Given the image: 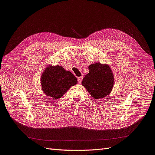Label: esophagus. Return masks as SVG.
Segmentation results:
<instances>
[{
	"label": "esophagus",
	"mask_w": 155,
	"mask_h": 155,
	"mask_svg": "<svg viewBox=\"0 0 155 155\" xmlns=\"http://www.w3.org/2000/svg\"><path fill=\"white\" fill-rule=\"evenodd\" d=\"M83 78H84L83 76L78 77V81L79 83H80V84L81 82V81H82V80H83Z\"/></svg>",
	"instance_id": "34e87169"
}]
</instances>
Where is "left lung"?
<instances>
[{"label": "left lung", "mask_w": 155, "mask_h": 155, "mask_svg": "<svg viewBox=\"0 0 155 155\" xmlns=\"http://www.w3.org/2000/svg\"><path fill=\"white\" fill-rule=\"evenodd\" d=\"M89 70V72L83 79L82 85L96 99L109 95L114 85V76L110 67L97 62L91 64Z\"/></svg>", "instance_id": "1"}]
</instances>
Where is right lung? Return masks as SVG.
I'll list each match as a JSON object with an SVG mask.
<instances>
[{"mask_svg": "<svg viewBox=\"0 0 155 155\" xmlns=\"http://www.w3.org/2000/svg\"><path fill=\"white\" fill-rule=\"evenodd\" d=\"M78 83L77 78L62 66H48L41 75V86L47 95L58 99L71 86Z\"/></svg>", "mask_w": 155, "mask_h": 155, "instance_id": "1", "label": "right lung"}]
</instances>
